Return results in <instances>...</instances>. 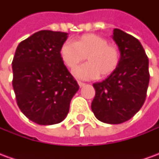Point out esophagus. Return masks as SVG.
Masks as SVG:
<instances>
[{
	"instance_id": "34e87169",
	"label": "esophagus",
	"mask_w": 159,
	"mask_h": 159,
	"mask_svg": "<svg viewBox=\"0 0 159 159\" xmlns=\"http://www.w3.org/2000/svg\"><path fill=\"white\" fill-rule=\"evenodd\" d=\"M77 83H78V85H79L80 88H82V87H83V86H84V85H85V83H82V82H79V81L77 82Z\"/></svg>"
}]
</instances>
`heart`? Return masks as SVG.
I'll return each instance as SVG.
<instances>
[{
    "label": "heart",
    "instance_id": "b5f03b06",
    "mask_svg": "<svg viewBox=\"0 0 159 159\" xmlns=\"http://www.w3.org/2000/svg\"><path fill=\"white\" fill-rule=\"evenodd\" d=\"M62 61L67 67L74 68L87 56L88 62L73 70V76L82 80L107 76L119 65L120 52L116 46L95 34L80 36L73 43L64 42L59 50Z\"/></svg>",
    "mask_w": 159,
    "mask_h": 159
}]
</instances>
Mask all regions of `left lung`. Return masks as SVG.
Instances as JSON below:
<instances>
[{"mask_svg": "<svg viewBox=\"0 0 159 159\" xmlns=\"http://www.w3.org/2000/svg\"><path fill=\"white\" fill-rule=\"evenodd\" d=\"M111 36L119 49V65L107 79L93 84L95 96L91 109L100 122L119 124L143 106L150 79L149 60L135 37L119 29H114Z\"/></svg>", "mask_w": 159, "mask_h": 159, "instance_id": "8db88e82", "label": "left lung"}]
</instances>
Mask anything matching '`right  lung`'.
Masks as SVG:
<instances>
[{"label": "right lung", "instance_id": "add662e5", "mask_svg": "<svg viewBox=\"0 0 159 159\" xmlns=\"http://www.w3.org/2000/svg\"><path fill=\"white\" fill-rule=\"evenodd\" d=\"M68 33L40 30L23 41L12 60V87L19 109L41 125L62 122L79 86L60 58Z\"/></svg>", "mask_w": 159, "mask_h": 159}]
</instances>
